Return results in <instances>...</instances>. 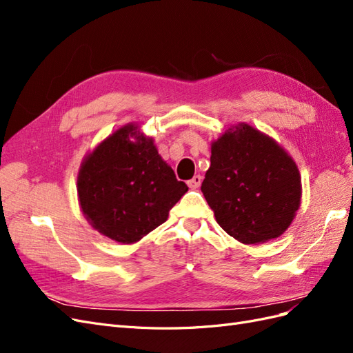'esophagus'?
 I'll return each mask as SVG.
<instances>
[{"instance_id":"obj_1","label":"esophagus","mask_w":353,"mask_h":353,"mask_svg":"<svg viewBox=\"0 0 353 353\" xmlns=\"http://www.w3.org/2000/svg\"><path fill=\"white\" fill-rule=\"evenodd\" d=\"M188 187L190 188H193V190H196V188H199L200 187V184H201V176L200 175H194L193 178H191L190 181H188Z\"/></svg>"}]
</instances>
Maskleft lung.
Returning <instances> with one entry per match:
<instances>
[{"label":"left lung","mask_w":353,"mask_h":353,"mask_svg":"<svg viewBox=\"0 0 353 353\" xmlns=\"http://www.w3.org/2000/svg\"><path fill=\"white\" fill-rule=\"evenodd\" d=\"M210 153L201 191L221 228L243 244L284 234L302 200L301 172L285 148L240 122L212 141Z\"/></svg>","instance_id":"left-lung-1"}]
</instances>
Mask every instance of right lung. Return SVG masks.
Here are the masks:
<instances>
[{"mask_svg":"<svg viewBox=\"0 0 353 353\" xmlns=\"http://www.w3.org/2000/svg\"><path fill=\"white\" fill-rule=\"evenodd\" d=\"M77 190L95 231L134 244L162 225L188 187L159 154L153 138L126 123L83 157Z\"/></svg>","mask_w":353,"mask_h":353,"instance_id":"add662e5","label":"right lung"}]
</instances>
